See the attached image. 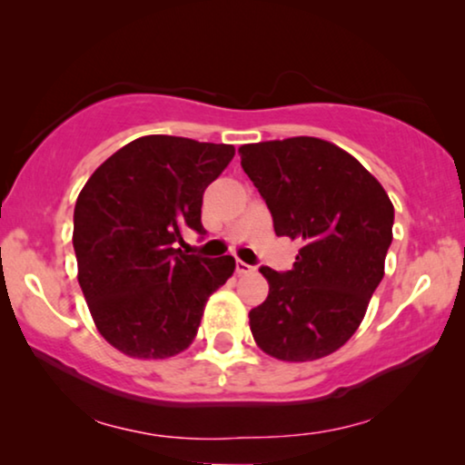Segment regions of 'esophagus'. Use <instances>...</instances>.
I'll list each match as a JSON object with an SVG mask.
<instances>
[{
	"mask_svg": "<svg viewBox=\"0 0 465 465\" xmlns=\"http://www.w3.org/2000/svg\"><path fill=\"white\" fill-rule=\"evenodd\" d=\"M234 271H237V275H247V272L253 271V266L245 264L243 260H237V264H234Z\"/></svg>",
	"mask_w": 465,
	"mask_h": 465,
	"instance_id": "1",
	"label": "esophagus"
}]
</instances>
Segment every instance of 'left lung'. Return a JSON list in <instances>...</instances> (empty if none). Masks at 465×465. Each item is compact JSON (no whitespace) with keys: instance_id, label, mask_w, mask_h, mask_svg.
I'll list each match as a JSON object with an SVG mask.
<instances>
[{"instance_id":"left-lung-1","label":"left lung","mask_w":465,"mask_h":465,"mask_svg":"<svg viewBox=\"0 0 465 465\" xmlns=\"http://www.w3.org/2000/svg\"><path fill=\"white\" fill-rule=\"evenodd\" d=\"M239 154L277 237L302 245L292 271L260 269L269 296L250 311L253 341L282 361L326 358L360 328L385 275L390 196L358 158L326 139L247 143Z\"/></svg>"}]
</instances>
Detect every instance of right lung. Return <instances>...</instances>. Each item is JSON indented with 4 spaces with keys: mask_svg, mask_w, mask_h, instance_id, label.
Wrapping results in <instances>:
<instances>
[{
    "mask_svg": "<svg viewBox=\"0 0 465 465\" xmlns=\"http://www.w3.org/2000/svg\"><path fill=\"white\" fill-rule=\"evenodd\" d=\"M228 143L145 135L97 167L74 209L78 283L99 334L120 353L167 360L193 345L209 296L234 258L188 256L203 193L232 161Z\"/></svg>",
    "mask_w": 465,
    "mask_h": 465,
    "instance_id": "right-lung-1",
    "label": "right lung"
}]
</instances>
